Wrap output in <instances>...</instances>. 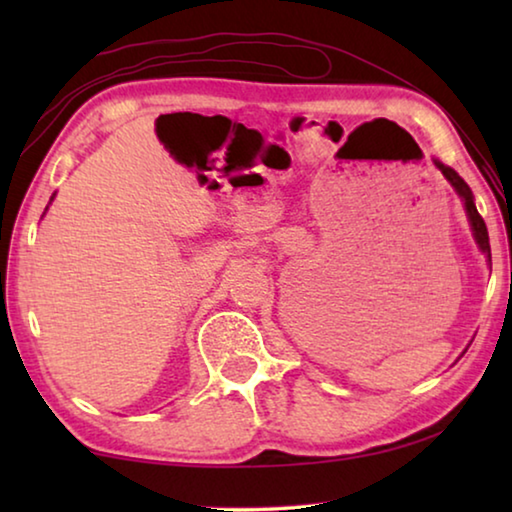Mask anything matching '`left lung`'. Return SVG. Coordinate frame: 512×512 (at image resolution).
<instances>
[{
    "label": "left lung",
    "mask_w": 512,
    "mask_h": 512,
    "mask_svg": "<svg viewBox=\"0 0 512 512\" xmlns=\"http://www.w3.org/2000/svg\"><path fill=\"white\" fill-rule=\"evenodd\" d=\"M436 162V167L443 171V176L449 180V185H452L456 189V194L463 198V205H465V212H467V219H470V225H472V235L476 239V244H479L481 253L488 257L490 262V239H488V228H485V221L481 219V214L476 212V205H474V196H472V189L467 187L465 180L458 176V173L452 169V167H445L443 162L433 160Z\"/></svg>",
    "instance_id": "left-lung-1"
}]
</instances>
